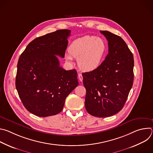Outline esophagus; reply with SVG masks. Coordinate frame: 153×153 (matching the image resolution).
Returning <instances> with one entry per match:
<instances>
[{"mask_svg":"<svg viewBox=\"0 0 153 153\" xmlns=\"http://www.w3.org/2000/svg\"><path fill=\"white\" fill-rule=\"evenodd\" d=\"M78 77H79V80H80V82H82V80H83V76H82V74L81 73H79V74H78Z\"/></svg>","mask_w":153,"mask_h":153,"instance_id":"34e87169","label":"esophagus"}]
</instances>
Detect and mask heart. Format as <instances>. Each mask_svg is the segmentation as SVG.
Segmentation results:
<instances>
[{"label": "heart", "instance_id": "1", "mask_svg": "<svg viewBox=\"0 0 153 153\" xmlns=\"http://www.w3.org/2000/svg\"><path fill=\"white\" fill-rule=\"evenodd\" d=\"M107 50L105 41L94 36L86 35L74 40L68 48L67 60L77 58V64L84 71H93L102 63Z\"/></svg>", "mask_w": 153, "mask_h": 153}]
</instances>
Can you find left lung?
<instances>
[{
    "mask_svg": "<svg viewBox=\"0 0 153 153\" xmlns=\"http://www.w3.org/2000/svg\"><path fill=\"white\" fill-rule=\"evenodd\" d=\"M100 32L108 42V54L97 68L82 76L86 110L93 116L106 117L119 112L126 101L133 84L134 57L120 36Z\"/></svg>",
    "mask_w": 153,
    "mask_h": 153,
    "instance_id": "left-lung-1",
    "label": "left lung"
}]
</instances>
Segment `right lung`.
<instances>
[{
    "instance_id": "obj_1",
    "label": "right lung",
    "mask_w": 153,
    "mask_h": 153,
    "mask_svg": "<svg viewBox=\"0 0 153 153\" xmlns=\"http://www.w3.org/2000/svg\"><path fill=\"white\" fill-rule=\"evenodd\" d=\"M70 30H59L31 41L17 63L16 87L27 110L39 117L62 111L65 99L78 85L76 70H65L62 58L68 46Z\"/></svg>"
}]
</instances>
